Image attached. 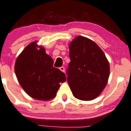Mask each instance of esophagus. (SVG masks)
I'll list each match as a JSON object with an SVG mask.
<instances>
[{"mask_svg":"<svg viewBox=\"0 0 131 131\" xmlns=\"http://www.w3.org/2000/svg\"><path fill=\"white\" fill-rule=\"evenodd\" d=\"M60 70L63 72H65V68L64 67H60Z\"/></svg>","mask_w":131,"mask_h":131,"instance_id":"34e87169","label":"esophagus"}]
</instances>
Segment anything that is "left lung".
Wrapping results in <instances>:
<instances>
[{
  "mask_svg": "<svg viewBox=\"0 0 131 131\" xmlns=\"http://www.w3.org/2000/svg\"><path fill=\"white\" fill-rule=\"evenodd\" d=\"M71 62L67 82L73 95L81 101L97 97L107 83L110 66L104 53L93 40L78 36L69 43Z\"/></svg>",
  "mask_w": 131,
  "mask_h": 131,
  "instance_id": "1",
  "label": "left lung"
}]
</instances>
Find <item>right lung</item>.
Instances as JSON below:
<instances>
[{
    "label": "right lung",
    "instance_id": "right-lung-1",
    "mask_svg": "<svg viewBox=\"0 0 131 131\" xmlns=\"http://www.w3.org/2000/svg\"><path fill=\"white\" fill-rule=\"evenodd\" d=\"M54 61L37 41L29 43L17 58L15 75L22 89L35 99L49 101L56 97L64 72L53 67Z\"/></svg>",
    "mask_w": 131,
    "mask_h": 131
}]
</instances>
